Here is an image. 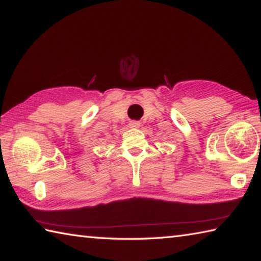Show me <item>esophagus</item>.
<instances>
[{"instance_id":"1","label":"esophagus","mask_w":261,"mask_h":261,"mask_svg":"<svg viewBox=\"0 0 261 261\" xmlns=\"http://www.w3.org/2000/svg\"><path fill=\"white\" fill-rule=\"evenodd\" d=\"M129 125H130V127H139L140 126V122H138V121H131Z\"/></svg>"}]
</instances>
